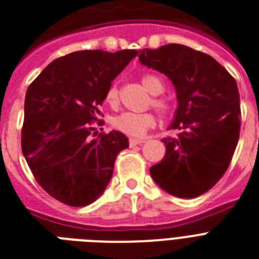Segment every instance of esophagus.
<instances>
[{
	"label": "esophagus",
	"mask_w": 259,
	"mask_h": 259,
	"mask_svg": "<svg viewBox=\"0 0 259 259\" xmlns=\"http://www.w3.org/2000/svg\"><path fill=\"white\" fill-rule=\"evenodd\" d=\"M143 143H144L143 139H134V137L130 139V146H136L139 145V144H143Z\"/></svg>",
	"instance_id": "1"
}]
</instances>
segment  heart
Here are the masks:
<instances>
[{
    "label": "heart",
    "mask_w": 259,
    "mask_h": 259,
    "mask_svg": "<svg viewBox=\"0 0 259 259\" xmlns=\"http://www.w3.org/2000/svg\"><path fill=\"white\" fill-rule=\"evenodd\" d=\"M141 83L145 87V89L152 96H159L163 92L164 85L162 83V80L155 75L146 74L141 77ZM105 100L109 105L115 106L119 102V93L116 85H111L107 89L106 95H105ZM152 105L158 113H161L162 115L167 114L170 111V104L164 98L154 97L152 100ZM114 127L119 130L123 134L131 135V136L140 137L145 135V132L149 128L154 127L155 122L152 114H135L131 111H124V113L119 114V115L114 116L111 120Z\"/></svg>",
    "instance_id": "obj_1"
}]
</instances>
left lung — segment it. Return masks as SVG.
Instances as JSON below:
<instances>
[{"instance_id":"obj_1","label":"left lung","mask_w":259,"mask_h":259,"mask_svg":"<svg viewBox=\"0 0 259 259\" xmlns=\"http://www.w3.org/2000/svg\"><path fill=\"white\" fill-rule=\"evenodd\" d=\"M141 65L166 75L178 98L163 139L166 155L150 167L153 180L167 193L193 198L217 184L230 166L240 134L236 80L205 53L179 44L143 49Z\"/></svg>"}]
</instances>
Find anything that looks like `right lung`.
Listing matches in <instances>:
<instances>
[{
    "label": "right lung",
    "instance_id": "1",
    "mask_svg": "<svg viewBox=\"0 0 259 259\" xmlns=\"http://www.w3.org/2000/svg\"><path fill=\"white\" fill-rule=\"evenodd\" d=\"M137 50H80L57 58L28 87L22 152L38 184L68 206H87L106 189L128 139L119 131L92 139L91 123L111 81Z\"/></svg>",
    "mask_w": 259,
    "mask_h": 259
}]
</instances>
